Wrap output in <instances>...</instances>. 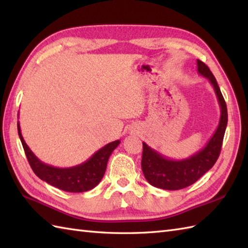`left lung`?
<instances>
[{
    "instance_id": "8db88e82",
    "label": "left lung",
    "mask_w": 248,
    "mask_h": 248,
    "mask_svg": "<svg viewBox=\"0 0 248 248\" xmlns=\"http://www.w3.org/2000/svg\"><path fill=\"white\" fill-rule=\"evenodd\" d=\"M197 70L199 75L207 78L212 84L220 108V118L217 130L203 148L187 159L171 160L167 159L159 152L143 143V156H141V170L146 180L155 187L176 191L196 182L209 170H211L222 149L224 134L227 127L228 113L227 107L217 78L209 67L197 60Z\"/></svg>"
}]
</instances>
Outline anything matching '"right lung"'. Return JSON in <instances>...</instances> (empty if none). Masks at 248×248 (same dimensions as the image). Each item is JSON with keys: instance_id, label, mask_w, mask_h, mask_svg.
I'll return each instance as SVG.
<instances>
[{"instance_id": "obj_1", "label": "right lung", "mask_w": 248, "mask_h": 248, "mask_svg": "<svg viewBox=\"0 0 248 248\" xmlns=\"http://www.w3.org/2000/svg\"><path fill=\"white\" fill-rule=\"evenodd\" d=\"M18 134L21 143H22L25 155L28 157V161L35 175L51 186L71 193L86 192L97 186L104 176L109 155L120 144V140H114L99 149L96 154L92 155V157H89L82 164L73 167L60 168L41 162L31 152L21 134L19 123Z\"/></svg>"}]
</instances>
